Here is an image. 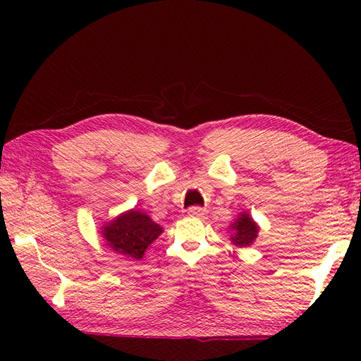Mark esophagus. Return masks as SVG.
<instances>
[{
    "mask_svg": "<svg viewBox=\"0 0 361 361\" xmlns=\"http://www.w3.org/2000/svg\"><path fill=\"white\" fill-rule=\"evenodd\" d=\"M188 214L190 217H195V219H203L206 216V211L200 206H194V208H189Z\"/></svg>",
    "mask_w": 361,
    "mask_h": 361,
    "instance_id": "esophagus-1",
    "label": "esophagus"
}]
</instances>
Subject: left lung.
Returning a JSON list of instances; mask_svg holds the SVG:
<instances>
[{
    "instance_id": "1",
    "label": "left lung",
    "mask_w": 361,
    "mask_h": 361,
    "mask_svg": "<svg viewBox=\"0 0 361 361\" xmlns=\"http://www.w3.org/2000/svg\"><path fill=\"white\" fill-rule=\"evenodd\" d=\"M229 233V240H231L235 247H251L252 243L256 242L259 235V225L257 221L250 216L248 211H242L237 214V219L233 221L231 225L228 226Z\"/></svg>"
}]
</instances>
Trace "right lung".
<instances>
[{"mask_svg":"<svg viewBox=\"0 0 361 361\" xmlns=\"http://www.w3.org/2000/svg\"><path fill=\"white\" fill-rule=\"evenodd\" d=\"M106 247L127 259H142L144 252L164 231L163 226L153 221L140 209H128L99 228Z\"/></svg>","mask_w":361,"mask_h":361,"instance_id":"obj_1","label":"right lung"}]
</instances>
